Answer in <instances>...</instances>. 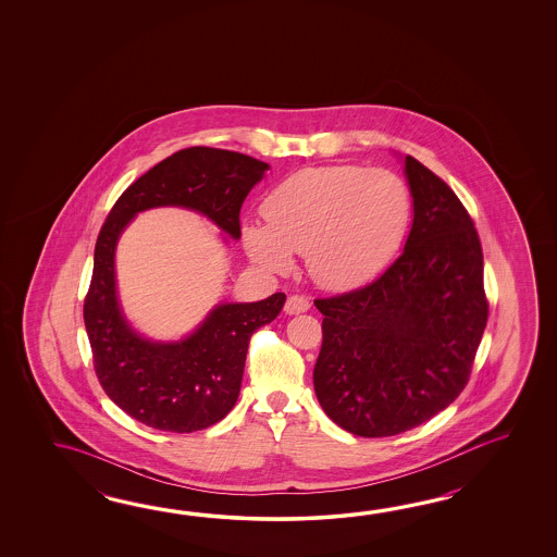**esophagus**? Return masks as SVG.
<instances>
[{
	"label": "esophagus",
	"instance_id": "obj_1",
	"mask_svg": "<svg viewBox=\"0 0 557 557\" xmlns=\"http://www.w3.org/2000/svg\"><path fill=\"white\" fill-rule=\"evenodd\" d=\"M310 308L307 296L302 295H290L284 302V312L286 314H300V312H307Z\"/></svg>",
	"mask_w": 557,
	"mask_h": 557
}]
</instances>
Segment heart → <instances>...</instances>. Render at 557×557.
I'll return each instance as SVG.
<instances>
[{"instance_id": "1", "label": "heart", "mask_w": 557, "mask_h": 557, "mask_svg": "<svg viewBox=\"0 0 557 557\" xmlns=\"http://www.w3.org/2000/svg\"><path fill=\"white\" fill-rule=\"evenodd\" d=\"M261 213L264 226H243L252 261L286 273L298 252L320 286L341 290L367 283L391 261L406 235L412 201L406 183L391 171L310 166L278 183Z\"/></svg>"}]
</instances>
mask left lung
<instances>
[{
    "label": "left lung",
    "instance_id": "8db88e82",
    "mask_svg": "<svg viewBox=\"0 0 557 557\" xmlns=\"http://www.w3.org/2000/svg\"><path fill=\"white\" fill-rule=\"evenodd\" d=\"M414 221L403 255L376 281L317 298L324 314L314 392L334 424L396 436L466 388L487 322L484 255L456 193L406 154Z\"/></svg>",
    "mask_w": 557,
    "mask_h": 557
}]
</instances>
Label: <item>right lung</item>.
<instances>
[{"label":"right lung","mask_w":557,"mask_h":557,"mask_svg":"<svg viewBox=\"0 0 557 557\" xmlns=\"http://www.w3.org/2000/svg\"><path fill=\"white\" fill-rule=\"evenodd\" d=\"M269 169L249 154L189 147L166 157L123 190L95 243L84 320L101 388L145 426L195 432L223 420L237 403L250 336L273 322L286 295L221 305L181 343H151L131 331L115 293V245L139 211L185 207L240 237V207Z\"/></svg>","instance_id":"obj_1"}]
</instances>
